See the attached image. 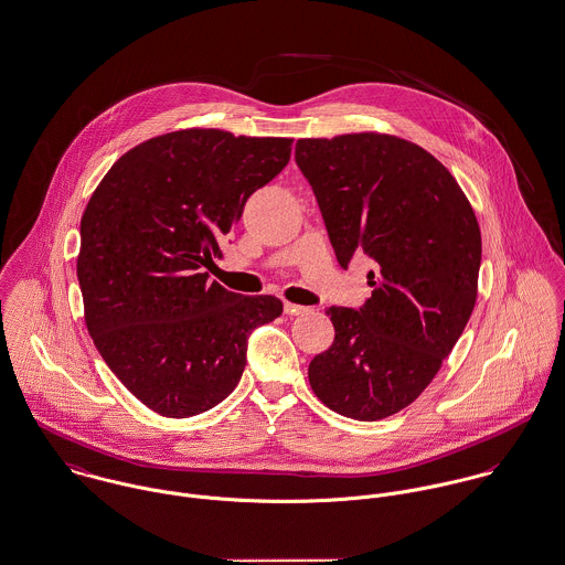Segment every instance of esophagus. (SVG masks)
Returning a JSON list of instances; mask_svg holds the SVG:
<instances>
[{"label":"esophagus","mask_w":565,"mask_h":565,"mask_svg":"<svg viewBox=\"0 0 565 565\" xmlns=\"http://www.w3.org/2000/svg\"><path fill=\"white\" fill-rule=\"evenodd\" d=\"M285 312L294 317V315H305V312H308V308L294 305V302H285Z\"/></svg>","instance_id":"34e87169"}]
</instances>
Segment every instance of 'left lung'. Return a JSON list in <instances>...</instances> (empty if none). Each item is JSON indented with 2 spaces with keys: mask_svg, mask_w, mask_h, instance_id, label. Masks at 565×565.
Here are the masks:
<instances>
[{
  "mask_svg": "<svg viewBox=\"0 0 565 565\" xmlns=\"http://www.w3.org/2000/svg\"><path fill=\"white\" fill-rule=\"evenodd\" d=\"M337 260L366 255L371 298L330 307L334 343L308 366L315 395L350 418L377 420L425 391L462 337L477 300L481 233L451 172L395 136L298 140Z\"/></svg>",
  "mask_w": 565,
  "mask_h": 565,
  "instance_id": "8db88e82",
  "label": "left lung"
}]
</instances>
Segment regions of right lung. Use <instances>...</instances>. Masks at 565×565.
Wrapping results in <instances>:
<instances>
[{
	"mask_svg": "<svg viewBox=\"0 0 565 565\" xmlns=\"http://www.w3.org/2000/svg\"><path fill=\"white\" fill-rule=\"evenodd\" d=\"M289 138L166 134L122 154L82 215L77 280L88 332L147 408L185 418L239 384L248 337L282 302L209 282L220 239L289 161Z\"/></svg>",
	"mask_w": 565,
	"mask_h": 565,
	"instance_id": "1",
	"label": "right lung"
}]
</instances>
